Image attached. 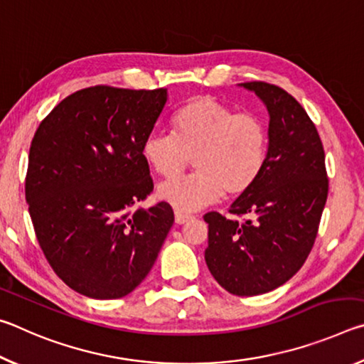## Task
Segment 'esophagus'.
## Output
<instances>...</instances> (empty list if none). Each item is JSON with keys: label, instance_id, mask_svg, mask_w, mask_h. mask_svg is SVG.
<instances>
[{"label": "esophagus", "instance_id": "esophagus-1", "mask_svg": "<svg viewBox=\"0 0 364 364\" xmlns=\"http://www.w3.org/2000/svg\"><path fill=\"white\" fill-rule=\"evenodd\" d=\"M193 220V215H188V213H181V212H175V221L178 225H183L186 223V221Z\"/></svg>", "mask_w": 364, "mask_h": 364}]
</instances>
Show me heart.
Segmentation results:
<instances>
[{
    "mask_svg": "<svg viewBox=\"0 0 364 364\" xmlns=\"http://www.w3.org/2000/svg\"><path fill=\"white\" fill-rule=\"evenodd\" d=\"M173 134L154 132L143 143V159L162 178H175L193 159L196 173L165 181L157 196L178 212H196L225 193L241 196L263 173L268 128L254 114H237L210 96L183 104L171 115Z\"/></svg>",
    "mask_w": 364,
    "mask_h": 364,
    "instance_id": "b5f03b06",
    "label": "heart"
}]
</instances>
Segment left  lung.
<instances>
[{
	"instance_id": "left-lung-1",
	"label": "left lung",
	"mask_w": 364,
	"mask_h": 364,
	"mask_svg": "<svg viewBox=\"0 0 364 364\" xmlns=\"http://www.w3.org/2000/svg\"><path fill=\"white\" fill-rule=\"evenodd\" d=\"M254 91L269 115L268 157L263 173L230 213L242 223L208 212L205 263L232 295L267 294L287 282L315 244L328 199L324 149L315 123L295 97L264 82L241 83Z\"/></svg>"
}]
</instances>
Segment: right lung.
Segmentation results:
<instances>
[{
	"label": "right lung",
	"instance_id": "right-lung-1",
	"mask_svg": "<svg viewBox=\"0 0 364 364\" xmlns=\"http://www.w3.org/2000/svg\"><path fill=\"white\" fill-rule=\"evenodd\" d=\"M167 88L91 86L67 96L36 130L26 199L36 239L60 279L91 299H120L149 274L175 217L152 193L143 143Z\"/></svg>",
	"mask_w": 364,
	"mask_h": 364
}]
</instances>
